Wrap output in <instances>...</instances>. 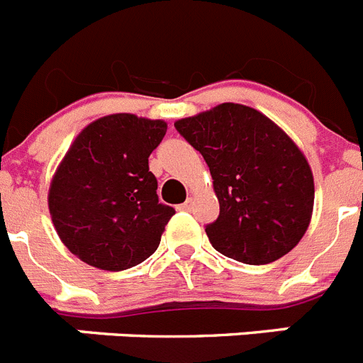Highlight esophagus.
I'll return each mask as SVG.
<instances>
[{"instance_id": "34e87169", "label": "esophagus", "mask_w": 363, "mask_h": 363, "mask_svg": "<svg viewBox=\"0 0 363 363\" xmlns=\"http://www.w3.org/2000/svg\"><path fill=\"white\" fill-rule=\"evenodd\" d=\"M193 206H194L193 198H187V200H185L182 206H178V209L179 211H191V209H193Z\"/></svg>"}]
</instances>
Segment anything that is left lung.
Segmentation results:
<instances>
[{
	"mask_svg": "<svg viewBox=\"0 0 363 363\" xmlns=\"http://www.w3.org/2000/svg\"><path fill=\"white\" fill-rule=\"evenodd\" d=\"M174 126L211 172L220 215L206 233L216 252L268 264L294 250L311 224L314 176L292 138L259 110L235 102Z\"/></svg>",
	"mask_w": 363,
	"mask_h": 363,
	"instance_id": "8db88e82",
	"label": "left lung"
}]
</instances>
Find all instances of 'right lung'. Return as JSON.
Instances as JSON below:
<instances>
[{"label": "right lung", "instance_id": "right-lung-1", "mask_svg": "<svg viewBox=\"0 0 363 363\" xmlns=\"http://www.w3.org/2000/svg\"><path fill=\"white\" fill-rule=\"evenodd\" d=\"M165 132V121L111 113L89 123L71 143L48 203L58 237L82 262L121 272L157 250L174 209L160 203L148 156Z\"/></svg>", "mask_w": 363, "mask_h": 363}]
</instances>
